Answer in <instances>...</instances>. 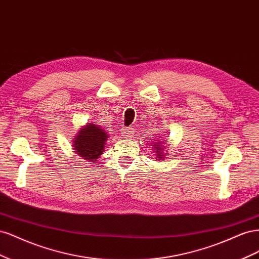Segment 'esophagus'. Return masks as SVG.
Segmentation results:
<instances>
[{
	"mask_svg": "<svg viewBox=\"0 0 259 259\" xmlns=\"http://www.w3.org/2000/svg\"><path fill=\"white\" fill-rule=\"evenodd\" d=\"M133 133H134V128H132V127H124V128H122V131H121L122 136L125 137V138L131 137V136L133 135Z\"/></svg>",
	"mask_w": 259,
	"mask_h": 259,
	"instance_id": "esophagus-1",
	"label": "esophagus"
}]
</instances>
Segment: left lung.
I'll use <instances>...</instances> for the list:
<instances>
[{"mask_svg":"<svg viewBox=\"0 0 259 259\" xmlns=\"http://www.w3.org/2000/svg\"><path fill=\"white\" fill-rule=\"evenodd\" d=\"M154 142H155V140H154ZM152 146H154V149H155V152L156 153H159V155H156V156H158V158H156V159H159V158H162V156L161 155H163V154H161L160 153V151H162V148L160 147V144H158V143H155L154 145H152Z\"/></svg>","mask_w":259,"mask_h":259,"instance_id":"obj_1","label":"left lung"}]
</instances>
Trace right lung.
Segmentation results:
<instances>
[{"label":"right lung","instance_id":"add662e5","mask_svg":"<svg viewBox=\"0 0 259 259\" xmlns=\"http://www.w3.org/2000/svg\"><path fill=\"white\" fill-rule=\"evenodd\" d=\"M73 140L75 152L83 159L95 162L103 154L105 143L108 138L103 127L96 124H89L77 133Z\"/></svg>","mask_w":259,"mask_h":259}]
</instances>
